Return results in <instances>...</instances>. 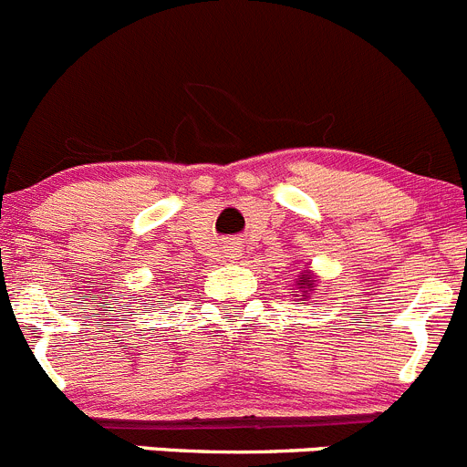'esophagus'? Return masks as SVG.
Returning <instances> with one entry per match:
<instances>
[{
	"label": "esophagus",
	"mask_w": 467,
	"mask_h": 467,
	"mask_svg": "<svg viewBox=\"0 0 467 467\" xmlns=\"http://www.w3.org/2000/svg\"><path fill=\"white\" fill-rule=\"evenodd\" d=\"M225 251H228V258H239V254H242V246H239V244H228V246H225Z\"/></svg>",
	"instance_id": "1"
}]
</instances>
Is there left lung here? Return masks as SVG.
Segmentation results:
<instances>
[{"label":"left lung","mask_w":467,"mask_h":467,"mask_svg":"<svg viewBox=\"0 0 467 467\" xmlns=\"http://www.w3.org/2000/svg\"><path fill=\"white\" fill-rule=\"evenodd\" d=\"M311 278H313V274L308 272V269H306V272L302 274V283H299V285L304 287V290H302V295H299V297H306V295H308V290H311V287H313V281H311Z\"/></svg>","instance_id":"8db88e82"}]
</instances>
